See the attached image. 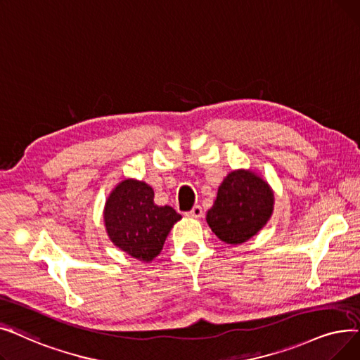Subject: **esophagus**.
Segmentation results:
<instances>
[{
    "mask_svg": "<svg viewBox=\"0 0 360 360\" xmlns=\"http://www.w3.org/2000/svg\"><path fill=\"white\" fill-rule=\"evenodd\" d=\"M186 215L191 217V218H200L203 215V211H202V208L199 207V205H196V207H193L192 211H189Z\"/></svg>",
    "mask_w": 360,
    "mask_h": 360,
    "instance_id": "obj_1",
    "label": "esophagus"
}]
</instances>
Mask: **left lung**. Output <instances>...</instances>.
Returning <instances> with one entry per match:
<instances>
[{
    "label": "left lung",
    "mask_w": 360,
    "mask_h": 360,
    "mask_svg": "<svg viewBox=\"0 0 360 360\" xmlns=\"http://www.w3.org/2000/svg\"><path fill=\"white\" fill-rule=\"evenodd\" d=\"M274 202L272 187L261 174L238 168L221 181L207 222L219 240L242 245L266 226Z\"/></svg>",
    "instance_id": "8db88e82"
}]
</instances>
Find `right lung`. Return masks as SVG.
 I'll return each mask as SVG.
<instances>
[{
  "label": "right lung",
  "instance_id": "obj_1",
  "mask_svg": "<svg viewBox=\"0 0 360 360\" xmlns=\"http://www.w3.org/2000/svg\"><path fill=\"white\" fill-rule=\"evenodd\" d=\"M180 219L181 215L171 207L153 203V189L148 183L134 179L120 181L104 207L110 240L141 262L157 258L168 233Z\"/></svg>",
  "mask_w": 360,
  "mask_h": 360
}]
</instances>
